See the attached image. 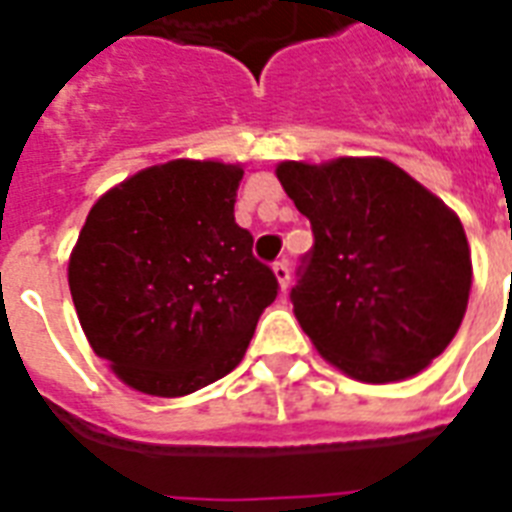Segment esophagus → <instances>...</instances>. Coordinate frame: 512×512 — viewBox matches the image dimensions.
<instances>
[{"instance_id": "1", "label": "esophagus", "mask_w": 512, "mask_h": 512, "mask_svg": "<svg viewBox=\"0 0 512 512\" xmlns=\"http://www.w3.org/2000/svg\"><path fill=\"white\" fill-rule=\"evenodd\" d=\"M273 276H276V281H279L281 292H287V287H289V265H287V260H279V263H273Z\"/></svg>"}]
</instances>
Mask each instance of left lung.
I'll list each match as a JSON object with an SVG mask.
<instances>
[{"instance_id": "left-lung-1", "label": "left lung", "mask_w": 512, "mask_h": 512, "mask_svg": "<svg viewBox=\"0 0 512 512\" xmlns=\"http://www.w3.org/2000/svg\"><path fill=\"white\" fill-rule=\"evenodd\" d=\"M276 177L316 239L292 289L313 348L361 382L420 374L468 311L473 260L457 212L380 156L279 162Z\"/></svg>"}]
</instances>
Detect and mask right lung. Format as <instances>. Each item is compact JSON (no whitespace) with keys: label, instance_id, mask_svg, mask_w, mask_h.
Wrapping results in <instances>:
<instances>
[{"label":"right lung","instance_id":"obj_1","mask_svg":"<svg viewBox=\"0 0 512 512\" xmlns=\"http://www.w3.org/2000/svg\"><path fill=\"white\" fill-rule=\"evenodd\" d=\"M241 164L172 159L108 188L68 257L87 342L138 393L180 398L241 364L279 281L233 220Z\"/></svg>","mask_w":512,"mask_h":512}]
</instances>
